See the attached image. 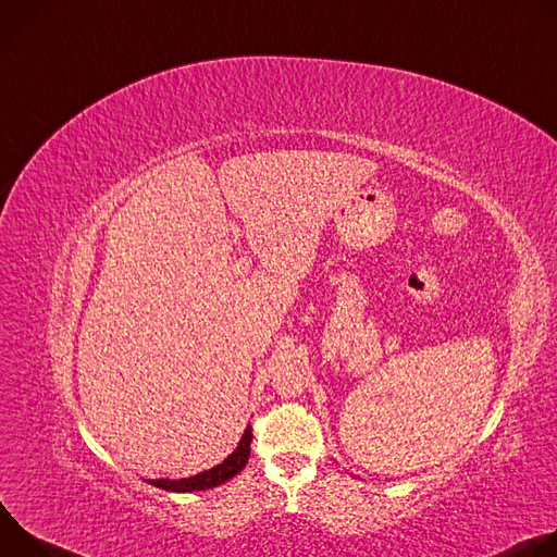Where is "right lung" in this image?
Segmentation results:
<instances>
[{
    "mask_svg": "<svg viewBox=\"0 0 557 557\" xmlns=\"http://www.w3.org/2000/svg\"><path fill=\"white\" fill-rule=\"evenodd\" d=\"M251 425L245 430V436L237 443V447L233 449L231 456H226L220 465L191 475V479H178V481H170V479H156V481H147L153 487H161L165 492H202V490H211L218 487L226 481H231L235 473H240L245 469V465L249 462V454H251Z\"/></svg>",
    "mask_w": 557,
    "mask_h": 557,
    "instance_id": "1",
    "label": "right lung"
}]
</instances>
